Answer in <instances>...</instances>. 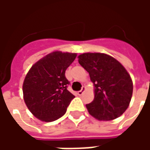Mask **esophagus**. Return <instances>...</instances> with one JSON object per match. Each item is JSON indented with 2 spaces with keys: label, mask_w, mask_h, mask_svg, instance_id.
Listing matches in <instances>:
<instances>
[{
  "label": "esophagus",
  "mask_w": 150,
  "mask_h": 150,
  "mask_svg": "<svg viewBox=\"0 0 150 150\" xmlns=\"http://www.w3.org/2000/svg\"><path fill=\"white\" fill-rule=\"evenodd\" d=\"M85 89H86V88H85V87H83L81 90L78 91V95H79V96H82V95H83V91H85Z\"/></svg>",
  "instance_id": "34e87169"
}]
</instances>
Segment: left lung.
I'll list each match as a JSON object with an SVG mask.
<instances>
[{
	"mask_svg": "<svg viewBox=\"0 0 150 150\" xmlns=\"http://www.w3.org/2000/svg\"><path fill=\"white\" fill-rule=\"evenodd\" d=\"M78 58L95 86L94 100L86 104L89 113L100 120L121 116L129 107L133 88L125 68L112 56L102 53H84Z\"/></svg>",
	"mask_w": 150,
	"mask_h": 150,
	"instance_id": "8db88e82",
	"label": "left lung"
}]
</instances>
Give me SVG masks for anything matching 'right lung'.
Returning <instances> with one entry per match:
<instances>
[{
  "label": "right lung",
  "instance_id": "1",
  "mask_svg": "<svg viewBox=\"0 0 150 150\" xmlns=\"http://www.w3.org/2000/svg\"><path fill=\"white\" fill-rule=\"evenodd\" d=\"M76 54L54 51L32 66L23 83L25 103L38 119L50 122L62 117L75 96L67 90L65 72Z\"/></svg>",
  "mask_w": 150,
  "mask_h": 150
}]
</instances>
